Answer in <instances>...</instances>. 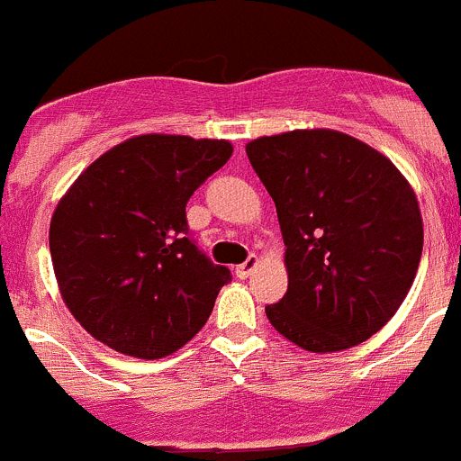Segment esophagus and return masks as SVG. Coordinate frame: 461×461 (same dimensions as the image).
Masks as SVG:
<instances>
[{
	"label": "esophagus",
	"instance_id": "esophagus-1",
	"mask_svg": "<svg viewBox=\"0 0 461 461\" xmlns=\"http://www.w3.org/2000/svg\"><path fill=\"white\" fill-rule=\"evenodd\" d=\"M258 264H259L258 255H249V259H246L244 264H240V267L235 268V276H237V277H241V280H244V277H249L250 273H253L255 268H258Z\"/></svg>",
	"mask_w": 461,
	"mask_h": 461
}]
</instances>
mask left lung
<instances>
[{"label": "left lung", "mask_w": 461, "mask_h": 461, "mask_svg": "<svg viewBox=\"0 0 461 461\" xmlns=\"http://www.w3.org/2000/svg\"><path fill=\"white\" fill-rule=\"evenodd\" d=\"M271 194L289 286L267 318L307 352L363 343L396 313L417 276L423 221L390 158L336 130H294L246 145Z\"/></svg>", "instance_id": "8db88e82"}]
</instances>
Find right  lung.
<instances>
[{
  "mask_svg": "<svg viewBox=\"0 0 461 461\" xmlns=\"http://www.w3.org/2000/svg\"><path fill=\"white\" fill-rule=\"evenodd\" d=\"M230 154L229 140L134 136L67 190L49 249L62 300L95 340L152 361L206 325L230 271L190 240L185 203Z\"/></svg>",
  "mask_w": 461,
  "mask_h": 461,
  "instance_id": "right-lung-1",
  "label": "right lung"
}]
</instances>
